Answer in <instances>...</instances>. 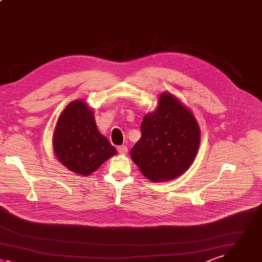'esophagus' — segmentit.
<instances>
[{
	"instance_id": "34e87169",
	"label": "esophagus",
	"mask_w": 262,
	"mask_h": 262,
	"mask_svg": "<svg viewBox=\"0 0 262 262\" xmlns=\"http://www.w3.org/2000/svg\"><path fill=\"white\" fill-rule=\"evenodd\" d=\"M118 151L122 155H125L128 151V147L126 145H120V146H118Z\"/></svg>"
}]
</instances>
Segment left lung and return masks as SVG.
I'll use <instances>...</instances> for the list:
<instances>
[{
	"mask_svg": "<svg viewBox=\"0 0 262 262\" xmlns=\"http://www.w3.org/2000/svg\"><path fill=\"white\" fill-rule=\"evenodd\" d=\"M140 132L131 158L148 180L176 179L192 164L200 141L199 127L192 113L172 95H161L157 110L144 116Z\"/></svg>",
	"mask_w": 262,
	"mask_h": 262,
	"instance_id": "1",
	"label": "left lung"
}]
</instances>
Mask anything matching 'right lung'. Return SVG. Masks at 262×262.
I'll use <instances>...</instances> for the list:
<instances>
[{
	"label": "right lung",
	"mask_w": 262,
	"mask_h": 262,
	"mask_svg": "<svg viewBox=\"0 0 262 262\" xmlns=\"http://www.w3.org/2000/svg\"><path fill=\"white\" fill-rule=\"evenodd\" d=\"M54 150L69 170L90 176L117 154L97 129L93 112L81 101L71 102L61 114L54 132Z\"/></svg>",
	"instance_id": "1"
}]
</instances>
